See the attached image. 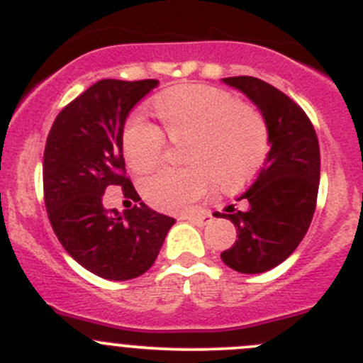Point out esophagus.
Returning a JSON list of instances; mask_svg holds the SVG:
<instances>
[{
	"mask_svg": "<svg viewBox=\"0 0 363 363\" xmlns=\"http://www.w3.org/2000/svg\"><path fill=\"white\" fill-rule=\"evenodd\" d=\"M184 219H188L189 223H193V225H196V226H205L207 223L212 221V216L211 214H189V216H184Z\"/></svg>",
	"mask_w": 363,
	"mask_h": 363,
	"instance_id": "1",
	"label": "esophagus"
}]
</instances>
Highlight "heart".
<instances>
[{
    "mask_svg": "<svg viewBox=\"0 0 363 363\" xmlns=\"http://www.w3.org/2000/svg\"><path fill=\"white\" fill-rule=\"evenodd\" d=\"M170 138H188L186 168H163L142 184L145 200L167 212L186 211L207 195L214 177L221 188H237L256 175L269 152V128L250 105L221 87L182 84L152 100ZM164 149V135L142 113L123 131V152L138 174L152 170Z\"/></svg>",
    "mask_w": 363,
    "mask_h": 363,
    "instance_id": "obj_1",
    "label": "heart"
}]
</instances>
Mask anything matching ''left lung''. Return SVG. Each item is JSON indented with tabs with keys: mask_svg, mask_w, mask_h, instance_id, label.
<instances>
[{
	"mask_svg": "<svg viewBox=\"0 0 363 363\" xmlns=\"http://www.w3.org/2000/svg\"><path fill=\"white\" fill-rule=\"evenodd\" d=\"M223 82L242 91L259 108L269 128L270 151L258 177L240 196L246 211L226 207L237 237L221 259L240 274H259L283 263L302 242L316 208L320 144L306 112L283 91L256 77Z\"/></svg>",
	"mask_w": 363,
	"mask_h": 363,
	"instance_id": "obj_1",
	"label": "left lung"
}]
</instances>
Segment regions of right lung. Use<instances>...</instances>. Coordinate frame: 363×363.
Instances as JSON below:
<instances>
[{"mask_svg": "<svg viewBox=\"0 0 363 363\" xmlns=\"http://www.w3.org/2000/svg\"><path fill=\"white\" fill-rule=\"evenodd\" d=\"M158 80L104 79L57 113L43 152V199L61 246L104 279L128 281L155 263L174 218L149 208L126 177L123 130L128 113ZM121 187L135 205L103 207V193Z\"/></svg>", "mask_w": 363, "mask_h": 363, "instance_id": "1", "label": "right lung"}]
</instances>
